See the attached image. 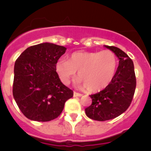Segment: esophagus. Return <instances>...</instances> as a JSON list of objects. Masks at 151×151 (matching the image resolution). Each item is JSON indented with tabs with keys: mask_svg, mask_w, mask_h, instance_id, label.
Returning a JSON list of instances; mask_svg holds the SVG:
<instances>
[{
	"mask_svg": "<svg viewBox=\"0 0 151 151\" xmlns=\"http://www.w3.org/2000/svg\"><path fill=\"white\" fill-rule=\"evenodd\" d=\"M73 96L74 97H81V96H82V94H79V93H77V92L74 91L73 92Z\"/></svg>",
	"mask_w": 151,
	"mask_h": 151,
	"instance_id": "34e87169",
	"label": "esophagus"
}]
</instances>
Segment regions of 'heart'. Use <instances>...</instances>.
<instances>
[{
    "mask_svg": "<svg viewBox=\"0 0 151 151\" xmlns=\"http://www.w3.org/2000/svg\"><path fill=\"white\" fill-rule=\"evenodd\" d=\"M118 59L113 51H75L68 56L67 60L57 61L55 69L61 82L69 85L78 72L75 84L79 88L96 92L107 87L115 76Z\"/></svg>",
    "mask_w": 151,
    "mask_h": 151,
    "instance_id": "1",
    "label": "heart"
}]
</instances>
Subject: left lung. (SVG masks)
I'll use <instances>...</instances> for the list:
<instances>
[{
  "mask_svg": "<svg viewBox=\"0 0 151 151\" xmlns=\"http://www.w3.org/2000/svg\"><path fill=\"white\" fill-rule=\"evenodd\" d=\"M104 47L116 55L119 66L107 87L90 95L92 104L85 109V113L97 121L110 120L123 113L130 106L136 87L134 63L130 57L116 47Z\"/></svg>",
  "mask_w": 151,
  "mask_h": 151,
  "instance_id": "8db88e82",
  "label": "left lung"
}]
</instances>
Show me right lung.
Returning a JSON list of instances; mask_svg holds the SVG:
<instances>
[{
	"label": "right lung",
	"mask_w": 151,
	"mask_h": 151,
	"mask_svg": "<svg viewBox=\"0 0 151 151\" xmlns=\"http://www.w3.org/2000/svg\"><path fill=\"white\" fill-rule=\"evenodd\" d=\"M63 46L45 42L24 50L14 65L13 94L25 116L47 122L60 115L73 91L61 82L55 65Z\"/></svg>",
	"instance_id": "add662e5"
}]
</instances>
